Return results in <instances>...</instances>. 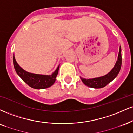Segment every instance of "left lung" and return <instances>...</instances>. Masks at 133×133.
Wrapping results in <instances>:
<instances>
[{"label": "left lung", "instance_id": "1", "mask_svg": "<svg viewBox=\"0 0 133 133\" xmlns=\"http://www.w3.org/2000/svg\"><path fill=\"white\" fill-rule=\"evenodd\" d=\"M121 63H122V57H121V49L120 46L118 59L116 61L114 68L109 73H108L105 76L94 78V79H86L82 77H81V79L82 80V82L88 87L94 88V89H100V88L104 87L107 84L111 82L118 76V73L119 72V71L121 69Z\"/></svg>", "mask_w": 133, "mask_h": 133}]
</instances>
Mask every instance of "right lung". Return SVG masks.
<instances>
[{
    "label": "right lung",
    "mask_w": 133,
    "mask_h": 133,
    "mask_svg": "<svg viewBox=\"0 0 133 133\" xmlns=\"http://www.w3.org/2000/svg\"><path fill=\"white\" fill-rule=\"evenodd\" d=\"M13 62L16 72L20 78L30 87L36 89H44L51 87L56 81L58 74L59 65L51 75H41L30 73L23 69L16 61L15 56H13Z\"/></svg>",
    "instance_id": "1"
}]
</instances>
